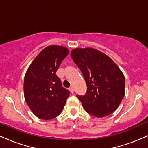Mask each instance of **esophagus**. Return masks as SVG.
<instances>
[{
	"instance_id": "esophagus-1",
	"label": "esophagus",
	"mask_w": 148,
	"mask_h": 148,
	"mask_svg": "<svg viewBox=\"0 0 148 148\" xmlns=\"http://www.w3.org/2000/svg\"><path fill=\"white\" fill-rule=\"evenodd\" d=\"M69 91L71 92H72V93H74V88L72 87V86H71V87L69 88Z\"/></svg>"
}]
</instances>
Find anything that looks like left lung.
<instances>
[{
    "label": "left lung",
    "instance_id": "left-lung-1",
    "mask_svg": "<svg viewBox=\"0 0 148 148\" xmlns=\"http://www.w3.org/2000/svg\"><path fill=\"white\" fill-rule=\"evenodd\" d=\"M71 56L87 85L84 96L76 95L85 111L97 118L111 114L125 96L123 73L110 57L93 48H76Z\"/></svg>",
    "mask_w": 148,
    "mask_h": 148
}]
</instances>
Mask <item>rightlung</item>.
<instances>
[{
	"label": "right lung",
	"instance_id": "add662e5",
	"mask_svg": "<svg viewBox=\"0 0 148 148\" xmlns=\"http://www.w3.org/2000/svg\"><path fill=\"white\" fill-rule=\"evenodd\" d=\"M63 46H48L34 59L24 77L25 102L37 118L51 120L60 115L69 96L56 71L69 53Z\"/></svg>",
	"mask_w": 148,
	"mask_h": 148
}]
</instances>
